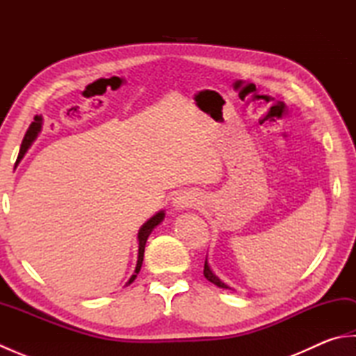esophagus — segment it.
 Masks as SVG:
<instances>
[{
	"label": "esophagus",
	"mask_w": 356,
	"mask_h": 356,
	"mask_svg": "<svg viewBox=\"0 0 356 356\" xmlns=\"http://www.w3.org/2000/svg\"><path fill=\"white\" fill-rule=\"evenodd\" d=\"M195 202H197V199H195L194 195H191L190 193H182V194H177L176 197L172 199V207L176 211H182L193 207Z\"/></svg>",
	"instance_id": "34e87169"
}]
</instances>
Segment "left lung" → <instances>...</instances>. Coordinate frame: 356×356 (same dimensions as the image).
Returning <instances> with one entry per match:
<instances>
[{
	"mask_svg": "<svg viewBox=\"0 0 356 356\" xmlns=\"http://www.w3.org/2000/svg\"><path fill=\"white\" fill-rule=\"evenodd\" d=\"M203 275H205V278L208 280V282H211V283H214L216 286H218V287H223V289H231V287L228 286V284H225L220 278H218L214 272H213V269H211V266H209V263H208V257H207V260H205V268H203Z\"/></svg>",
	"mask_w": 356,
	"mask_h": 356,
	"instance_id": "obj_1",
	"label": "left lung"
}]
</instances>
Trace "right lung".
Instances as JSON below:
<instances>
[{"mask_svg": "<svg viewBox=\"0 0 356 356\" xmlns=\"http://www.w3.org/2000/svg\"><path fill=\"white\" fill-rule=\"evenodd\" d=\"M41 127H42V118H41V116H35V122L30 124L29 130H27V133H26V136H24V140H22V143H21V149H19V154H18L17 165H18V162L21 161V159L24 157V154L27 153L29 147L32 145V142L36 139V136L40 134V131H41ZM163 217H165V213H163V211H159V213H157V214H154L153 217H151L148 222L143 223V225H142V228L139 229V234H138V240H139L138 264H136L134 274L131 275V278H130V280H128L127 286H128V284H131V283L134 282V278L138 277L139 270H140V268H142L143 252H145V243H147V240H148V236L151 234V231H153V229L156 228V226L163 220Z\"/></svg>", "mask_w": 356, "mask_h": 356, "instance_id": "add662e5", "label": "right lung"}]
</instances>
